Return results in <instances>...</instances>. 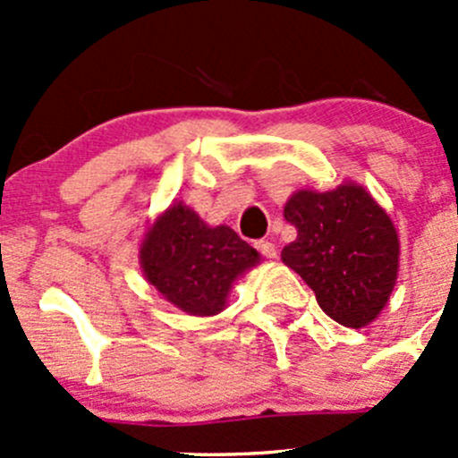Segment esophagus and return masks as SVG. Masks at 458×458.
Segmentation results:
<instances>
[{
  "mask_svg": "<svg viewBox=\"0 0 458 458\" xmlns=\"http://www.w3.org/2000/svg\"><path fill=\"white\" fill-rule=\"evenodd\" d=\"M257 250L261 252V255L266 259H275L276 252H279V250H276L275 243H270V242H257Z\"/></svg>",
  "mask_w": 458,
  "mask_h": 458,
  "instance_id": "34e87169",
  "label": "esophagus"
}]
</instances>
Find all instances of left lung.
<instances>
[{"instance_id":"left-lung-1","label":"left lung","mask_w":458,"mask_h":458,"mask_svg":"<svg viewBox=\"0 0 458 458\" xmlns=\"http://www.w3.org/2000/svg\"><path fill=\"white\" fill-rule=\"evenodd\" d=\"M297 239L281 259L312 290L327 317L345 327L372 323L390 299L399 272V237L366 188L299 191L284 208Z\"/></svg>"}]
</instances>
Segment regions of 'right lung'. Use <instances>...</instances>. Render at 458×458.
<instances>
[{"label":"right lung","instance_id":"1","mask_svg":"<svg viewBox=\"0 0 458 458\" xmlns=\"http://www.w3.org/2000/svg\"><path fill=\"white\" fill-rule=\"evenodd\" d=\"M140 263L165 301L188 315L212 317L225 308L234 279L257 266L259 252L233 228H210L179 201L148 228Z\"/></svg>","mask_w":458,"mask_h":458}]
</instances>
